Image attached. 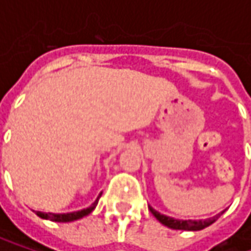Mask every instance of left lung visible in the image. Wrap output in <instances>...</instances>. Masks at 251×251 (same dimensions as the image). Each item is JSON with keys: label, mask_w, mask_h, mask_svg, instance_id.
I'll list each match as a JSON object with an SVG mask.
<instances>
[{"label": "left lung", "mask_w": 251, "mask_h": 251, "mask_svg": "<svg viewBox=\"0 0 251 251\" xmlns=\"http://www.w3.org/2000/svg\"><path fill=\"white\" fill-rule=\"evenodd\" d=\"M150 208V211H151V214L163 224V226H169V228H173V229H184V231H199V229H203V228H206V226H209L211 224H214L218 218H220V215L223 214H218V215H215V217H212V218H208V220H176V218H172V217H167V215H163V214H160L158 211H155L154 208H151V206H148Z\"/></svg>", "instance_id": "obj_1"}]
</instances>
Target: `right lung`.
Segmentation results:
<instances>
[{"mask_svg": "<svg viewBox=\"0 0 251 251\" xmlns=\"http://www.w3.org/2000/svg\"><path fill=\"white\" fill-rule=\"evenodd\" d=\"M101 195H99L100 198ZM99 198L91 203V206L85 208V209H81V211H76V212H68V214H52V212H40L37 211V217L43 218V220H49V221H55V223H71V221H76V220H81L82 217L91 214L94 211V208L97 206V202H99Z\"/></svg>", "mask_w": 251, "mask_h": 251, "instance_id": "obj_1", "label": "right lung"}]
</instances>
